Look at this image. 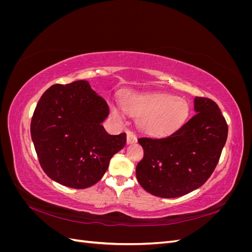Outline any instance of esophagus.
I'll return each mask as SVG.
<instances>
[{
    "mask_svg": "<svg viewBox=\"0 0 252 252\" xmlns=\"http://www.w3.org/2000/svg\"><path fill=\"white\" fill-rule=\"evenodd\" d=\"M136 141H138V139H136L135 133L129 131L127 133V143L128 144H134V143H136Z\"/></svg>",
    "mask_w": 252,
    "mask_h": 252,
    "instance_id": "34e87169",
    "label": "esophagus"
}]
</instances>
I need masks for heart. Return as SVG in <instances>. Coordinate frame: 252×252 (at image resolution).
I'll return each mask as SVG.
<instances>
[{
	"label": "heart",
	"mask_w": 252,
	"mask_h": 252,
	"mask_svg": "<svg viewBox=\"0 0 252 252\" xmlns=\"http://www.w3.org/2000/svg\"><path fill=\"white\" fill-rule=\"evenodd\" d=\"M123 108L131 116L141 117L140 126L150 134H166L177 130L185 123L189 114L188 103L167 94H129ZM114 116H118L113 109Z\"/></svg>",
	"instance_id": "1"
}]
</instances>
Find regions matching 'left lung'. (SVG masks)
<instances>
[{"label": "left lung", "instance_id": "1", "mask_svg": "<svg viewBox=\"0 0 252 252\" xmlns=\"http://www.w3.org/2000/svg\"><path fill=\"white\" fill-rule=\"evenodd\" d=\"M195 114L168 136L140 138L144 157L136 166L140 185L156 196L171 199L201 187L215 171L228 135L216 102L195 96Z\"/></svg>", "mask_w": 252, "mask_h": 252}]
</instances>
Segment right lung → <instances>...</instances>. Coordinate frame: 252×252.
I'll return each instance as SVG.
<instances>
[{"instance_id": "right-lung-1", "label": "right lung", "mask_w": 252, "mask_h": 252, "mask_svg": "<svg viewBox=\"0 0 252 252\" xmlns=\"http://www.w3.org/2000/svg\"><path fill=\"white\" fill-rule=\"evenodd\" d=\"M108 104L87 81L56 84L41 96L30 124L40 165L64 186L94 185L108 169L110 158L126 145V133L111 135L102 122Z\"/></svg>"}]
</instances>
